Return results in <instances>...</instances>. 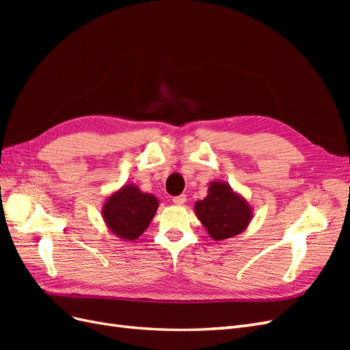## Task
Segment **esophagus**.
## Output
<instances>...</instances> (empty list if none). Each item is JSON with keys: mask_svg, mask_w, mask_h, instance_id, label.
Masks as SVG:
<instances>
[{"mask_svg": "<svg viewBox=\"0 0 350 350\" xmlns=\"http://www.w3.org/2000/svg\"><path fill=\"white\" fill-rule=\"evenodd\" d=\"M172 201H174V204H176V206H183V204L185 203V201H187V197H185L184 194H181V196L174 197Z\"/></svg>", "mask_w": 350, "mask_h": 350, "instance_id": "34e87169", "label": "esophagus"}]
</instances>
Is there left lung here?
<instances>
[{"label": "left lung", "instance_id": "left-lung-1", "mask_svg": "<svg viewBox=\"0 0 350 350\" xmlns=\"http://www.w3.org/2000/svg\"><path fill=\"white\" fill-rule=\"evenodd\" d=\"M196 216L213 241L242 234L252 219V207L228 183L211 181L207 196L194 206Z\"/></svg>", "mask_w": 350, "mask_h": 350}]
</instances>
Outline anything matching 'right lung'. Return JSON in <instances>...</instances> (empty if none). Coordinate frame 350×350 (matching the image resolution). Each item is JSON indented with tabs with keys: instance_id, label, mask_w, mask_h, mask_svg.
Returning <instances> with one entry per match:
<instances>
[{
	"instance_id": "add662e5",
	"label": "right lung",
	"mask_w": 350,
	"mask_h": 350,
	"mask_svg": "<svg viewBox=\"0 0 350 350\" xmlns=\"http://www.w3.org/2000/svg\"><path fill=\"white\" fill-rule=\"evenodd\" d=\"M159 207V200L143 193L135 184H125L107 197L102 217L108 230L122 241H134L149 228Z\"/></svg>"
}]
</instances>
